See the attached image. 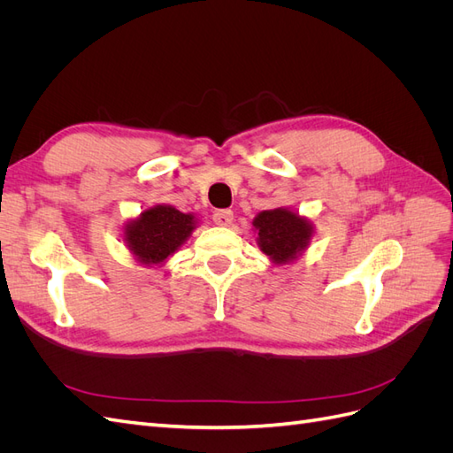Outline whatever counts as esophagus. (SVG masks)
Wrapping results in <instances>:
<instances>
[{"instance_id": "1", "label": "esophagus", "mask_w": 453, "mask_h": 453, "mask_svg": "<svg viewBox=\"0 0 453 453\" xmlns=\"http://www.w3.org/2000/svg\"><path fill=\"white\" fill-rule=\"evenodd\" d=\"M213 221L219 226H228V225H232V221H234V213H232L230 210H215Z\"/></svg>"}]
</instances>
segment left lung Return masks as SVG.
<instances>
[{"label": "left lung", "instance_id": "left-lung-1", "mask_svg": "<svg viewBox=\"0 0 453 453\" xmlns=\"http://www.w3.org/2000/svg\"><path fill=\"white\" fill-rule=\"evenodd\" d=\"M253 226L258 232V248L276 265H287L303 253L311 238L313 226L308 219L289 210L260 211Z\"/></svg>", "mask_w": 453, "mask_h": 453}]
</instances>
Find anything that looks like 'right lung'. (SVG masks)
<instances>
[{
	"label": "right lung",
	"mask_w": 453,
	"mask_h": 453,
	"mask_svg": "<svg viewBox=\"0 0 453 453\" xmlns=\"http://www.w3.org/2000/svg\"><path fill=\"white\" fill-rule=\"evenodd\" d=\"M195 226V215L172 205H155L127 225L125 240L140 263L160 265L181 248Z\"/></svg>",
	"instance_id": "obj_1"
}]
</instances>
